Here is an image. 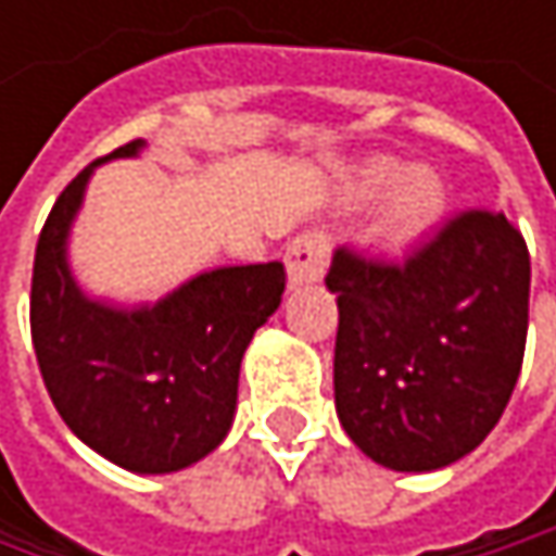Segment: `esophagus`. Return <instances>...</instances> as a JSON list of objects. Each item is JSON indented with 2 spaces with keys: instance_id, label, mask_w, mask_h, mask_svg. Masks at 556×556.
Listing matches in <instances>:
<instances>
[{
  "instance_id": "obj_1",
  "label": "esophagus",
  "mask_w": 556,
  "mask_h": 556,
  "mask_svg": "<svg viewBox=\"0 0 556 556\" xmlns=\"http://www.w3.org/2000/svg\"><path fill=\"white\" fill-rule=\"evenodd\" d=\"M328 254H331V241L321 231H308L299 235L289 248H286V270L289 282L302 286V282H318L325 267H328Z\"/></svg>"
}]
</instances>
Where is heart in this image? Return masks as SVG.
<instances>
[{"mask_svg":"<svg viewBox=\"0 0 556 556\" xmlns=\"http://www.w3.org/2000/svg\"><path fill=\"white\" fill-rule=\"evenodd\" d=\"M389 192L383 238L392 248H405L418 241L444 212L447 189L441 176L428 167L405 169L395 157H370L361 164L351 182L354 202H377Z\"/></svg>","mask_w":556,"mask_h":556,"instance_id":"heart-1","label":"heart"}]
</instances>
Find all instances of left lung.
Wrapping results in <instances>:
<instances>
[{
  "instance_id": "8db88e82",
  "label": "left lung",
  "mask_w": 556,
  "mask_h": 556,
  "mask_svg": "<svg viewBox=\"0 0 556 556\" xmlns=\"http://www.w3.org/2000/svg\"><path fill=\"white\" fill-rule=\"evenodd\" d=\"M334 405L380 467L431 473L477 451L521 374L531 257L502 212H464L402 264L334 251Z\"/></svg>"
}]
</instances>
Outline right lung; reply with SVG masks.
<instances>
[{
	"mask_svg": "<svg viewBox=\"0 0 556 556\" xmlns=\"http://www.w3.org/2000/svg\"><path fill=\"white\" fill-rule=\"evenodd\" d=\"M131 141L89 164L54 202L35 251L31 341L66 428L141 477L208 457L231 431L241 357L286 289L279 261L215 267L157 302L115 305L83 292L70 231L99 164L138 157Z\"/></svg>",
	"mask_w": 556,
	"mask_h": 556,
	"instance_id": "obj_1",
	"label": "right lung"
}]
</instances>
